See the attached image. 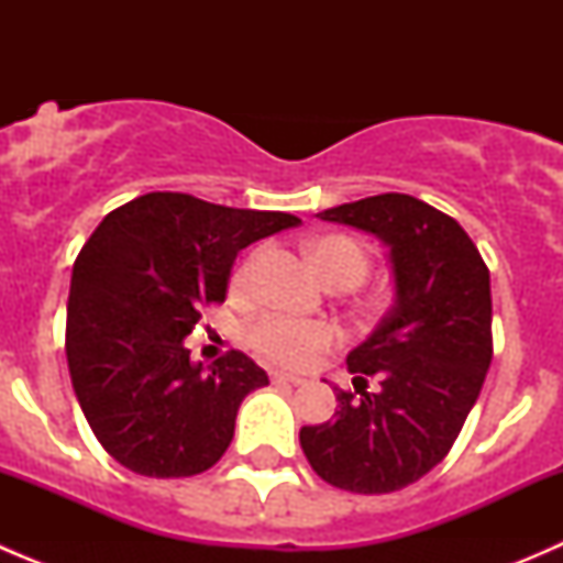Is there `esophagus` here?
Returning a JSON list of instances; mask_svg holds the SVG:
<instances>
[{"mask_svg":"<svg viewBox=\"0 0 563 563\" xmlns=\"http://www.w3.org/2000/svg\"><path fill=\"white\" fill-rule=\"evenodd\" d=\"M272 382H277V384H291V387H302L305 378H302V376H294V373L275 371V373H272Z\"/></svg>","mask_w":563,"mask_h":563,"instance_id":"34e87169","label":"esophagus"}]
</instances>
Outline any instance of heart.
<instances>
[{
  "mask_svg": "<svg viewBox=\"0 0 563 563\" xmlns=\"http://www.w3.org/2000/svg\"><path fill=\"white\" fill-rule=\"evenodd\" d=\"M313 261L327 280L338 275H356L362 280L367 272L365 250L356 245L349 236H323L313 242ZM255 258H247L245 264L236 269L234 286L247 288L253 280ZM255 349L269 360L283 362V365H308L313 362L323 349L338 340L334 327L323 321H302V318L291 316H266L250 332Z\"/></svg>",
  "mask_w": 563,
  "mask_h": 563,
  "instance_id": "heart-1",
  "label": "heart"
}]
</instances>
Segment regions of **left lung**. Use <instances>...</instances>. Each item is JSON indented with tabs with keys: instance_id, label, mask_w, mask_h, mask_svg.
Listing matches in <instances>:
<instances>
[{
	"instance_id": "left-lung-1",
	"label": "left lung",
	"mask_w": 563,
	"mask_h": 563,
	"mask_svg": "<svg viewBox=\"0 0 563 563\" xmlns=\"http://www.w3.org/2000/svg\"><path fill=\"white\" fill-rule=\"evenodd\" d=\"M316 218L384 242L395 302L349 354L354 389L299 430L313 471L351 493H391L446 457L493 360L490 272L457 220L406 192H382ZM379 387L366 391V378Z\"/></svg>"
}]
</instances>
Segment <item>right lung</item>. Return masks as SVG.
<instances>
[{
  "instance_id": "obj_1",
  "label": "right lung",
  "mask_w": 563,
  "mask_h": 563,
  "mask_svg": "<svg viewBox=\"0 0 563 563\" xmlns=\"http://www.w3.org/2000/svg\"><path fill=\"white\" fill-rule=\"evenodd\" d=\"M302 220L146 192L106 214L73 264L67 367L103 450L141 476L212 468L236 411L269 378L242 351L207 367L185 338L223 302L236 253Z\"/></svg>"
}]
</instances>
